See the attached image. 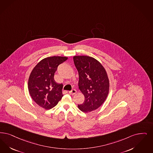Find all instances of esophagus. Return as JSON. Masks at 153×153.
<instances>
[{
	"instance_id": "esophagus-1",
	"label": "esophagus",
	"mask_w": 153,
	"mask_h": 153,
	"mask_svg": "<svg viewBox=\"0 0 153 153\" xmlns=\"http://www.w3.org/2000/svg\"><path fill=\"white\" fill-rule=\"evenodd\" d=\"M76 90H75V89H73V90H72V91H69V93L71 94V95H74V94H75L76 93Z\"/></svg>"
}]
</instances>
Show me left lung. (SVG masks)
I'll use <instances>...</instances> for the list:
<instances>
[{
	"instance_id": "8db88e82",
	"label": "left lung",
	"mask_w": 153,
	"mask_h": 153,
	"mask_svg": "<svg viewBox=\"0 0 153 153\" xmlns=\"http://www.w3.org/2000/svg\"><path fill=\"white\" fill-rule=\"evenodd\" d=\"M74 61L79 75V88L85 97L78 108L84 113L96 110L109 93V81L106 70L98 60L90 56H75Z\"/></svg>"
}]
</instances>
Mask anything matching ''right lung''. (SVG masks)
Returning a JSON list of instances; mask_svg holds the SVG:
<instances>
[{"label":"right lung","instance_id":"add662e5","mask_svg":"<svg viewBox=\"0 0 153 153\" xmlns=\"http://www.w3.org/2000/svg\"><path fill=\"white\" fill-rule=\"evenodd\" d=\"M67 59L64 56L46 57L37 64L30 75L28 88L31 98L46 110L55 107L63 96V85L56 82L54 74L57 67Z\"/></svg>","mask_w":153,"mask_h":153}]
</instances>
